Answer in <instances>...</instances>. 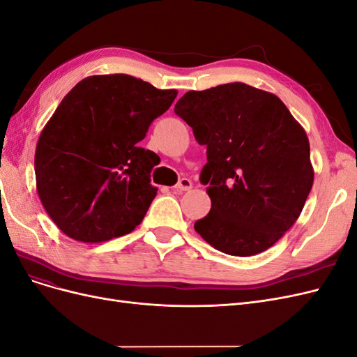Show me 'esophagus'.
Returning <instances> with one entry per match:
<instances>
[{"label": "esophagus", "instance_id": "34e87169", "mask_svg": "<svg viewBox=\"0 0 357 357\" xmlns=\"http://www.w3.org/2000/svg\"><path fill=\"white\" fill-rule=\"evenodd\" d=\"M189 189H192V181L189 178H181L176 185V190H178V192L189 190Z\"/></svg>", "mask_w": 357, "mask_h": 357}]
</instances>
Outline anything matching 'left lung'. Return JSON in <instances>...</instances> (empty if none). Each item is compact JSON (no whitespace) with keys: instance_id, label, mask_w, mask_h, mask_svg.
<instances>
[{"instance_id":"obj_1","label":"left lung","mask_w":357,"mask_h":357,"mask_svg":"<svg viewBox=\"0 0 357 357\" xmlns=\"http://www.w3.org/2000/svg\"><path fill=\"white\" fill-rule=\"evenodd\" d=\"M174 112L207 146L199 178L211 210L195 231L232 256L273 247L298 220L314 180L304 128L278 96L244 83L189 91Z\"/></svg>"}]
</instances>
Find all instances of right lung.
<instances>
[{
    "label": "right lung",
    "instance_id": "right-lung-1",
    "mask_svg": "<svg viewBox=\"0 0 357 357\" xmlns=\"http://www.w3.org/2000/svg\"><path fill=\"white\" fill-rule=\"evenodd\" d=\"M176 96L128 74L91 75L63 96L34 159L40 201L63 234L102 243L142 223L158 156L138 143Z\"/></svg>",
    "mask_w": 357,
    "mask_h": 357
}]
</instances>
